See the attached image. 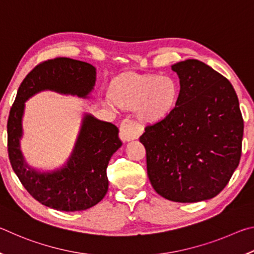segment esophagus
<instances>
[{"mask_svg": "<svg viewBox=\"0 0 254 254\" xmlns=\"http://www.w3.org/2000/svg\"><path fill=\"white\" fill-rule=\"evenodd\" d=\"M143 128L140 124L132 121V120H123L121 126H120V137L123 141H131L136 139L142 133Z\"/></svg>", "mask_w": 254, "mask_h": 254, "instance_id": "1", "label": "esophagus"}]
</instances>
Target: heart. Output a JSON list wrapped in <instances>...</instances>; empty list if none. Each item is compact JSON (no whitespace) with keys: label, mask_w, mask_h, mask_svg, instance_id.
Listing matches in <instances>:
<instances>
[{"label":"heart","mask_w":254,"mask_h":254,"mask_svg":"<svg viewBox=\"0 0 254 254\" xmlns=\"http://www.w3.org/2000/svg\"><path fill=\"white\" fill-rule=\"evenodd\" d=\"M177 96V83L167 76H126L114 87L115 102L123 106H136L140 117L148 121L168 114Z\"/></svg>","instance_id":"1"}]
</instances>
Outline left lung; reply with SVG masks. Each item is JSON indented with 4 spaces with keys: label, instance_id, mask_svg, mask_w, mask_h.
I'll list each match as a JSON object with an SVG mask.
<instances>
[{
    "label": "left lung",
    "instance_id": "1",
    "mask_svg": "<svg viewBox=\"0 0 254 254\" xmlns=\"http://www.w3.org/2000/svg\"><path fill=\"white\" fill-rule=\"evenodd\" d=\"M180 83L176 105L145 127L150 183L178 203L210 199L238 168L244 123L233 86L206 64L187 59L171 66Z\"/></svg>",
    "mask_w": 254,
    "mask_h": 254
}]
</instances>
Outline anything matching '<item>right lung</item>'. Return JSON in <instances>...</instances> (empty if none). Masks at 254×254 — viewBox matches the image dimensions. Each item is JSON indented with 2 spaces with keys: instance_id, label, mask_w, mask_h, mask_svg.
Segmentation results:
<instances>
[{
  "instance_id": "obj_1",
  "label": "right lung",
  "mask_w": 254,
  "mask_h": 254,
  "mask_svg": "<svg viewBox=\"0 0 254 254\" xmlns=\"http://www.w3.org/2000/svg\"><path fill=\"white\" fill-rule=\"evenodd\" d=\"M95 80L96 69L91 64L65 57L47 60L23 79L11 107L7 120L8 159L23 187L47 207L76 212L100 203L109 189L107 165L122 142L114 124L85 114L65 166L54 171H38L28 166L20 150L24 103L47 89L86 98Z\"/></svg>"
}]
</instances>
